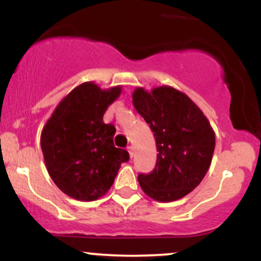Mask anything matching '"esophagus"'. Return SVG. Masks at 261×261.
<instances>
[{
    "instance_id": "1",
    "label": "esophagus",
    "mask_w": 261,
    "mask_h": 261,
    "mask_svg": "<svg viewBox=\"0 0 261 261\" xmlns=\"http://www.w3.org/2000/svg\"><path fill=\"white\" fill-rule=\"evenodd\" d=\"M127 152H128V154H130V157L133 158L134 157V146H127Z\"/></svg>"
}]
</instances>
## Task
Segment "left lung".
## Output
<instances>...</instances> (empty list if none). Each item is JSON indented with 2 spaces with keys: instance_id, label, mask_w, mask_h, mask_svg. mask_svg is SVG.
<instances>
[{
  "instance_id": "obj_1",
  "label": "left lung",
  "mask_w": 261,
  "mask_h": 261,
  "mask_svg": "<svg viewBox=\"0 0 261 261\" xmlns=\"http://www.w3.org/2000/svg\"><path fill=\"white\" fill-rule=\"evenodd\" d=\"M137 113L155 137L153 172L137 176L146 195L160 202L181 199L201 182L211 166L216 137L202 110L185 93L170 86L133 93Z\"/></svg>"
}]
</instances>
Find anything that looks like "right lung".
Returning a JSON list of instances; mask_svg holds the SVG:
<instances>
[{
    "mask_svg": "<svg viewBox=\"0 0 261 261\" xmlns=\"http://www.w3.org/2000/svg\"><path fill=\"white\" fill-rule=\"evenodd\" d=\"M121 86L101 89L94 82L77 86L58 104L44 125L41 151L47 173L62 193L80 201H94L108 193L127 151L116 148L115 127L104 124L108 107Z\"/></svg>",
    "mask_w": 261,
    "mask_h": 261,
    "instance_id": "add662e5",
    "label": "right lung"
}]
</instances>
